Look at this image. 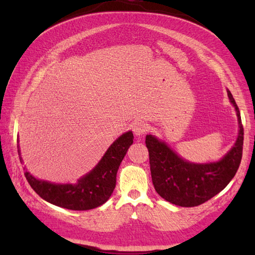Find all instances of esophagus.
<instances>
[{
	"label": "esophagus",
	"instance_id": "1",
	"mask_svg": "<svg viewBox=\"0 0 255 255\" xmlns=\"http://www.w3.org/2000/svg\"><path fill=\"white\" fill-rule=\"evenodd\" d=\"M148 130H149L148 125L143 122H138L133 126V132L136 136H139V137L142 136V134H144Z\"/></svg>",
	"mask_w": 255,
	"mask_h": 255
}]
</instances>
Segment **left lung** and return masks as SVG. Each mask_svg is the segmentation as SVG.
Returning a JSON list of instances; mask_svg holds the SVG:
<instances>
[{"label":"left lung","instance_id":"obj_1","mask_svg":"<svg viewBox=\"0 0 255 255\" xmlns=\"http://www.w3.org/2000/svg\"><path fill=\"white\" fill-rule=\"evenodd\" d=\"M235 106L239 132L235 144L219 161L193 163L181 158L164 141L152 134L145 136L149 151L150 171L156 193L171 204L181 207L198 206L228 185L239 169L242 158L243 127L240 111L234 96L227 90Z\"/></svg>","mask_w":255,"mask_h":255}]
</instances>
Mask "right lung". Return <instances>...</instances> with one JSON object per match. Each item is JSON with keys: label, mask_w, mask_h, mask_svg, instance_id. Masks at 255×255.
I'll return each mask as SVG.
<instances>
[{"label": "right lung", "mask_w": 255, "mask_h": 255, "mask_svg": "<svg viewBox=\"0 0 255 255\" xmlns=\"http://www.w3.org/2000/svg\"><path fill=\"white\" fill-rule=\"evenodd\" d=\"M133 142L132 131L123 133L107 149L93 170L75 184H57L38 180L25 171L31 188L46 202L71 210H89L106 203L116 186V175L124 156ZM18 154L20 156L19 145Z\"/></svg>", "instance_id": "add662e5"}]
</instances>
